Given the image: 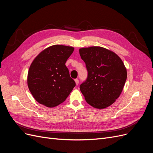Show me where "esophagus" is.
<instances>
[{"label": "esophagus", "instance_id": "34e87169", "mask_svg": "<svg viewBox=\"0 0 153 153\" xmlns=\"http://www.w3.org/2000/svg\"><path fill=\"white\" fill-rule=\"evenodd\" d=\"M75 82L76 83V85H78V84H79V80H78V79H75Z\"/></svg>", "mask_w": 153, "mask_h": 153}]
</instances>
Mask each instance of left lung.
I'll return each mask as SVG.
<instances>
[{"label": "left lung", "mask_w": 153, "mask_h": 153, "mask_svg": "<svg viewBox=\"0 0 153 153\" xmlns=\"http://www.w3.org/2000/svg\"><path fill=\"white\" fill-rule=\"evenodd\" d=\"M88 72L80 89L88 104L98 109L113 104L121 94L127 78L126 68L118 55L101 47L79 50Z\"/></svg>", "instance_id": "8db88e82"}]
</instances>
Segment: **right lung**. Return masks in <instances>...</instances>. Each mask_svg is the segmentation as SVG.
<instances>
[{
	"label": "right lung",
	"instance_id": "right-lung-1",
	"mask_svg": "<svg viewBox=\"0 0 153 153\" xmlns=\"http://www.w3.org/2000/svg\"><path fill=\"white\" fill-rule=\"evenodd\" d=\"M74 51L69 46L55 45L45 49L34 59L29 69L27 85L34 99L54 107L62 103L76 84L65 63Z\"/></svg>",
	"mask_w": 153,
	"mask_h": 153
}]
</instances>
